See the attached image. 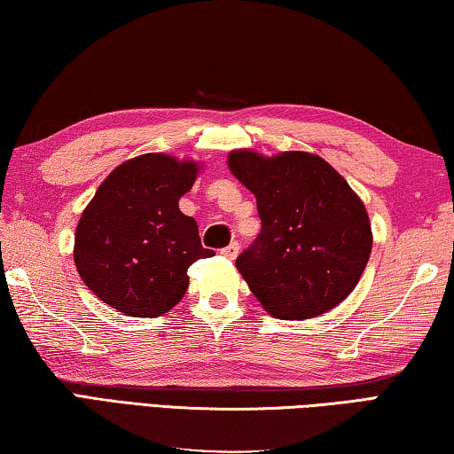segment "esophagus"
I'll list each match as a JSON object with an SVG mask.
<instances>
[{
  "label": "esophagus",
  "mask_w": 454,
  "mask_h": 454,
  "mask_svg": "<svg viewBox=\"0 0 454 454\" xmlns=\"http://www.w3.org/2000/svg\"><path fill=\"white\" fill-rule=\"evenodd\" d=\"M221 255L227 257V259H235L237 255H239V243L233 241L231 245H227L225 249H221Z\"/></svg>",
  "instance_id": "1"
}]
</instances>
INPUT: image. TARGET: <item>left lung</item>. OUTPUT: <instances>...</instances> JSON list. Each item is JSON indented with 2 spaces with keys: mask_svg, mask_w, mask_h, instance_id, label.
I'll use <instances>...</instances> for the list:
<instances>
[{
  "mask_svg": "<svg viewBox=\"0 0 454 454\" xmlns=\"http://www.w3.org/2000/svg\"><path fill=\"white\" fill-rule=\"evenodd\" d=\"M229 169L257 197L261 233L237 269L267 313L311 319L359 283L372 247L367 209L319 155L233 151Z\"/></svg>",
  "mask_w": 454,
  "mask_h": 454,
  "instance_id": "8db88e82",
  "label": "left lung"
}]
</instances>
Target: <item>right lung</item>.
<instances>
[{
  "mask_svg": "<svg viewBox=\"0 0 454 454\" xmlns=\"http://www.w3.org/2000/svg\"><path fill=\"white\" fill-rule=\"evenodd\" d=\"M195 177L193 161L147 153L101 183L77 223L74 257L103 303L129 317L163 315L185 295L187 269L215 255L177 205Z\"/></svg>",
  "mask_w": 454,
  "mask_h": 454,
  "instance_id": "obj_1",
  "label": "right lung"
}]
</instances>
